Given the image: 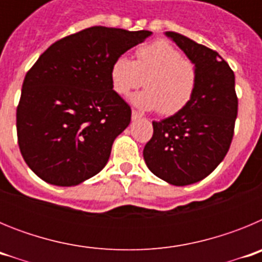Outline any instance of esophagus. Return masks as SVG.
Masks as SVG:
<instances>
[{
	"mask_svg": "<svg viewBox=\"0 0 262 262\" xmlns=\"http://www.w3.org/2000/svg\"><path fill=\"white\" fill-rule=\"evenodd\" d=\"M131 118H133V120H136V119H140V118H142V115L139 114L136 110H133L131 111Z\"/></svg>",
	"mask_w": 262,
	"mask_h": 262,
	"instance_id": "1",
	"label": "esophagus"
}]
</instances>
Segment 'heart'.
<instances>
[{
	"label": "heart",
	"instance_id": "obj_1",
	"mask_svg": "<svg viewBox=\"0 0 262 262\" xmlns=\"http://www.w3.org/2000/svg\"><path fill=\"white\" fill-rule=\"evenodd\" d=\"M135 56V61L119 56L113 62L110 80L115 93L128 96L144 82L147 89L133 98L136 106L159 110L163 115H174L184 110L195 93V64L166 40L138 48Z\"/></svg>",
	"mask_w": 262,
	"mask_h": 262
}]
</instances>
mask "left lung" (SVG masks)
I'll return each mask as SVG.
<instances>
[{
	"instance_id": "8db88e82",
	"label": "left lung",
	"mask_w": 262,
	"mask_h": 262,
	"mask_svg": "<svg viewBox=\"0 0 262 262\" xmlns=\"http://www.w3.org/2000/svg\"><path fill=\"white\" fill-rule=\"evenodd\" d=\"M165 35L195 64L198 81L184 110L152 122L154 135L143 156L155 176L185 186L207 177L230 149L237 117L235 75L216 51L178 32Z\"/></svg>"
}]
</instances>
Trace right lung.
<instances>
[{
	"label": "right lung",
	"mask_w": 262,
	"mask_h": 262,
	"mask_svg": "<svg viewBox=\"0 0 262 262\" xmlns=\"http://www.w3.org/2000/svg\"><path fill=\"white\" fill-rule=\"evenodd\" d=\"M151 31L94 26L55 41L27 72L17 107L18 145L38 177L75 186L107 164L131 107L113 90L111 66Z\"/></svg>",
	"instance_id": "right-lung-1"
}]
</instances>
